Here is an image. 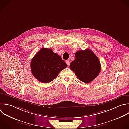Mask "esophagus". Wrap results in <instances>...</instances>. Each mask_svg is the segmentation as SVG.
<instances>
[{"label": "esophagus", "instance_id": "esophagus-1", "mask_svg": "<svg viewBox=\"0 0 129 129\" xmlns=\"http://www.w3.org/2000/svg\"><path fill=\"white\" fill-rule=\"evenodd\" d=\"M66 63L67 64V65H68V66H70V60H67L66 61Z\"/></svg>", "mask_w": 129, "mask_h": 129}]
</instances>
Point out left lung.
Instances as JSON below:
<instances>
[{"mask_svg":"<svg viewBox=\"0 0 129 129\" xmlns=\"http://www.w3.org/2000/svg\"><path fill=\"white\" fill-rule=\"evenodd\" d=\"M75 59L70 68L82 82L89 83L99 75L101 64L97 56L89 49L79 50L75 53Z\"/></svg>","mask_w":129,"mask_h":129,"instance_id":"1","label":"left lung"}]
</instances>
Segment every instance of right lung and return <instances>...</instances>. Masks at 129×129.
<instances>
[{
	"label": "right lung",
	"instance_id": "add662e5",
	"mask_svg": "<svg viewBox=\"0 0 129 129\" xmlns=\"http://www.w3.org/2000/svg\"><path fill=\"white\" fill-rule=\"evenodd\" d=\"M30 64L33 75L39 81L45 83L55 79L68 66L59 55L47 48H41L33 57Z\"/></svg>",
	"mask_w": 129,
	"mask_h": 129
}]
</instances>
